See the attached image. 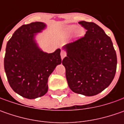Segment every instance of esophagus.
I'll list each match as a JSON object with an SVG mask.
<instances>
[{"label":"esophagus","mask_w":124,"mask_h":124,"mask_svg":"<svg viewBox=\"0 0 124 124\" xmlns=\"http://www.w3.org/2000/svg\"><path fill=\"white\" fill-rule=\"evenodd\" d=\"M61 59H63L65 56H66V52L62 50V51L61 52Z\"/></svg>","instance_id":"obj_1"}]
</instances>
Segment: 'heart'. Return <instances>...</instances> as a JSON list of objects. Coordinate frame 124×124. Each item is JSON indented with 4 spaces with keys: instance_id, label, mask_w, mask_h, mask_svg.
Instances as JSON below:
<instances>
[{
    "instance_id": "heart-1",
    "label": "heart",
    "mask_w": 124,
    "mask_h": 124,
    "mask_svg": "<svg viewBox=\"0 0 124 124\" xmlns=\"http://www.w3.org/2000/svg\"><path fill=\"white\" fill-rule=\"evenodd\" d=\"M77 27L75 26V25H71V26H68L67 27V29H66V31L68 33H72V32H74L76 30H77ZM83 31L82 30H79V35H81V34H83Z\"/></svg>"
}]
</instances>
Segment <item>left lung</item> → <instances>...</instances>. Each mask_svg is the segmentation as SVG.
I'll return each mask as SVG.
<instances>
[{"instance_id": "1", "label": "left lung", "mask_w": 124, "mask_h": 124, "mask_svg": "<svg viewBox=\"0 0 124 124\" xmlns=\"http://www.w3.org/2000/svg\"><path fill=\"white\" fill-rule=\"evenodd\" d=\"M85 34L66 45L62 64L70 88L85 96L96 95L109 86L117 70V54L111 39L93 22L80 21Z\"/></svg>"}]
</instances>
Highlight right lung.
<instances>
[{
    "instance_id": "right-lung-1",
    "label": "right lung",
    "mask_w": 124,
    "mask_h": 124,
    "mask_svg": "<svg viewBox=\"0 0 124 124\" xmlns=\"http://www.w3.org/2000/svg\"><path fill=\"white\" fill-rule=\"evenodd\" d=\"M45 26L41 22L23 25L6 46L4 68L9 84L15 93L30 99L47 93L48 77L62 62L60 49L47 54L41 51L34 41V34Z\"/></svg>"
}]
</instances>
